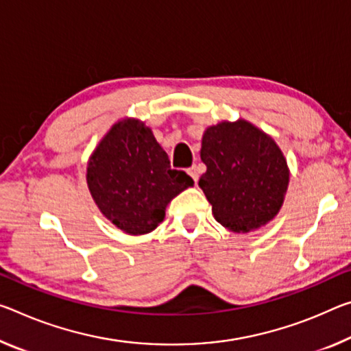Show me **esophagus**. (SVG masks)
<instances>
[{"label": "esophagus", "mask_w": 351, "mask_h": 351, "mask_svg": "<svg viewBox=\"0 0 351 351\" xmlns=\"http://www.w3.org/2000/svg\"><path fill=\"white\" fill-rule=\"evenodd\" d=\"M187 173L192 176L193 181H195V182L198 181V167L197 165H192L191 169H187Z\"/></svg>", "instance_id": "1"}]
</instances>
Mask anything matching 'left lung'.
I'll return each mask as SVG.
<instances>
[{"label": "left lung", "mask_w": 351, "mask_h": 351, "mask_svg": "<svg viewBox=\"0 0 351 351\" xmlns=\"http://www.w3.org/2000/svg\"><path fill=\"white\" fill-rule=\"evenodd\" d=\"M203 189L213 214L232 232H248L280 213L289 184L286 158L274 138L247 120L209 126L202 141Z\"/></svg>", "instance_id": "1"}]
</instances>
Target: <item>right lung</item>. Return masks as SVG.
<instances>
[{
  "label": "right lung",
  "instance_id": "right-lung-1",
  "mask_svg": "<svg viewBox=\"0 0 351 351\" xmlns=\"http://www.w3.org/2000/svg\"><path fill=\"white\" fill-rule=\"evenodd\" d=\"M87 186L106 219L126 234L141 236L156 230L167 204L193 180L170 169L169 156L145 123L126 119L117 121L92 153Z\"/></svg>",
  "mask_w": 351,
  "mask_h": 351
}]
</instances>
